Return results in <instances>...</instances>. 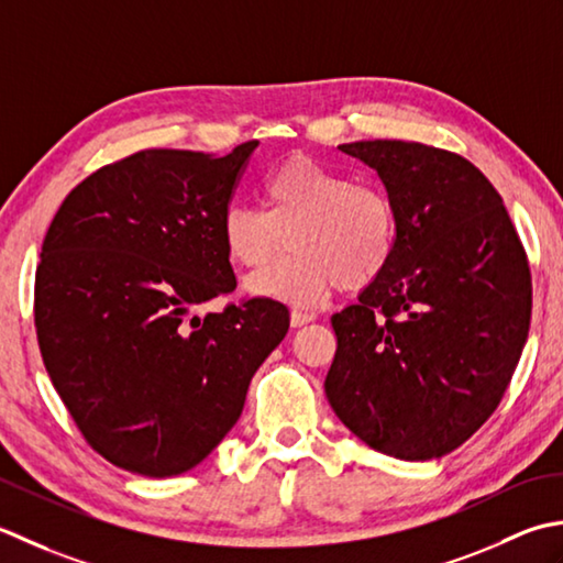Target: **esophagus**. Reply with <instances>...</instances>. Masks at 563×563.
I'll list each match as a JSON object with an SVG mask.
<instances>
[{
	"mask_svg": "<svg viewBox=\"0 0 563 563\" xmlns=\"http://www.w3.org/2000/svg\"><path fill=\"white\" fill-rule=\"evenodd\" d=\"M316 316L313 313H303V311H294L291 313V328H303V325H308L311 323Z\"/></svg>",
	"mask_w": 563,
	"mask_h": 563,
	"instance_id": "1",
	"label": "esophagus"
}]
</instances>
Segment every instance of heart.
I'll return each instance as SVG.
<instances>
[{
	"instance_id": "1",
	"label": "heart",
	"mask_w": 563,
	"mask_h": 563,
	"mask_svg": "<svg viewBox=\"0 0 563 563\" xmlns=\"http://www.w3.org/2000/svg\"><path fill=\"white\" fill-rule=\"evenodd\" d=\"M265 209L223 206L218 233L235 265L257 269L289 243V252L247 282L255 296L313 308L340 286L362 291L391 267L398 213L386 189L347 172L291 157L262 179Z\"/></svg>"
}]
</instances>
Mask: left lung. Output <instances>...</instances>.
<instances>
[{
	"label": "left lung",
	"instance_id": "left-lung-1",
	"mask_svg": "<svg viewBox=\"0 0 563 563\" xmlns=\"http://www.w3.org/2000/svg\"><path fill=\"white\" fill-rule=\"evenodd\" d=\"M340 151L384 181L398 250L330 318L325 396L372 450L428 462L472 438L506 394L530 330V265L500 194L462 155L408 141Z\"/></svg>",
	"mask_w": 563,
	"mask_h": 563
}]
</instances>
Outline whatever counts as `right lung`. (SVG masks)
<instances>
[{
    "label": "right lung",
    "mask_w": 563,
    "mask_h": 563,
    "mask_svg": "<svg viewBox=\"0 0 563 563\" xmlns=\"http://www.w3.org/2000/svg\"><path fill=\"white\" fill-rule=\"evenodd\" d=\"M255 147L133 153L79 181L45 233L43 364L87 444L125 472L165 478L203 462L289 330L272 298L189 318L238 286L218 221Z\"/></svg>",
    "instance_id": "right-lung-1"
}]
</instances>
